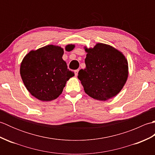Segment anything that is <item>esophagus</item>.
<instances>
[{"instance_id": "1", "label": "esophagus", "mask_w": 155, "mask_h": 155, "mask_svg": "<svg viewBox=\"0 0 155 155\" xmlns=\"http://www.w3.org/2000/svg\"><path fill=\"white\" fill-rule=\"evenodd\" d=\"M78 71H79V70H78V69H77V70H75V71H74V73H75V75H76V76L78 75Z\"/></svg>"}]
</instances>
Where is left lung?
I'll use <instances>...</instances> for the list:
<instances>
[{"label":"left lung","instance_id":"obj_1","mask_svg":"<svg viewBox=\"0 0 155 155\" xmlns=\"http://www.w3.org/2000/svg\"><path fill=\"white\" fill-rule=\"evenodd\" d=\"M86 67L78 72L84 92L94 99L107 101L119 93L128 77L124 56L109 45L98 43L85 48Z\"/></svg>","mask_w":155,"mask_h":155}]
</instances>
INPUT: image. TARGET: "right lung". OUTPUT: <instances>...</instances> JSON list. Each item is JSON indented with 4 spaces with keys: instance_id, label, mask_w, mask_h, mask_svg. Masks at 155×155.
Wrapping results in <instances>:
<instances>
[{
    "instance_id": "obj_1",
    "label": "right lung",
    "mask_w": 155,
    "mask_h": 155,
    "mask_svg": "<svg viewBox=\"0 0 155 155\" xmlns=\"http://www.w3.org/2000/svg\"><path fill=\"white\" fill-rule=\"evenodd\" d=\"M74 47L67 45L66 50L71 51ZM63 53L61 47L48 45L31 51L23 59L20 69L22 81L30 93L38 100L56 99L67 81L74 75L62 60Z\"/></svg>"
}]
</instances>
